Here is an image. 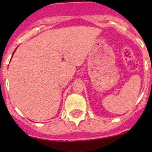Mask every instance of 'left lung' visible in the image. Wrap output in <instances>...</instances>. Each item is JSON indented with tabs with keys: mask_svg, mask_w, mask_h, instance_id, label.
<instances>
[{
	"mask_svg": "<svg viewBox=\"0 0 152 152\" xmlns=\"http://www.w3.org/2000/svg\"><path fill=\"white\" fill-rule=\"evenodd\" d=\"M151 71H152V68H151Z\"/></svg>",
	"mask_w": 152,
	"mask_h": 152,
	"instance_id": "8db88e82",
	"label": "left lung"
}]
</instances>
